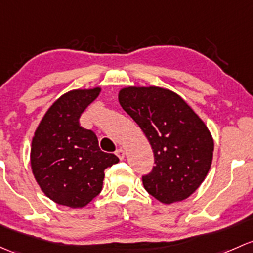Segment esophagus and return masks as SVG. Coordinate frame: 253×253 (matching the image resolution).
<instances>
[{
  "label": "esophagus",
  "instance_id": "1",
  "mask_svg": "<svg viewBox=\"0 0 253 253\" xmlns=\"http://www.w3.org/2000/svg\"><path fill=\"white\" fill-rule=\"evenodd\" d=\"M116 155H118V158L120 159V160H124L125 159V150L124 149H118V150H116Z\"/></svg>",
  "mask_w": 253,
  "mask_h": 253
}]
</instances>
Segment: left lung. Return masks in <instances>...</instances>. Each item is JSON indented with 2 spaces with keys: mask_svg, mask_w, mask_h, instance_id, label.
Masks as SVG:
<instances>
[{
  "mask_svg": "<svg viewBox=\"0 0 253 253\" xmlns=\"http://www.w3.org/2000/svg\"><path fill=\"white\" fill-rule=\"evenodd\" d=\"M122 109L148 138L155 166L143 185L162 204L189 198L210 171L213 139L204 121L177 93L160 87H127Z\"/></svg>",
  "mask_w": 253,
  "mask_h": 253,
  "instance_id": "8db88e82",
  "label": "left lung"
}]
</instances>
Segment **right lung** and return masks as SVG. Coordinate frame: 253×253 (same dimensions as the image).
<instances>
[{
    "mask_svg": "<svg viewBox=\"0 0 253 253\" xmlns=\"http://www.w3.org/2000/svg\"><path fill=\"white\" fill-rule=\"evenodd\" d=\"M100 88L63 94L44 114L31 144V169L42 191L54 203L84 207L100 193L104 171L118 164L100 150L97 135L80 126V116Z\"/></svg>",
    "mask_w": 253,
    "mask_h": 253,
    "instance_id": "add662e5",
    "label": "right lung"
}]
</instances>
